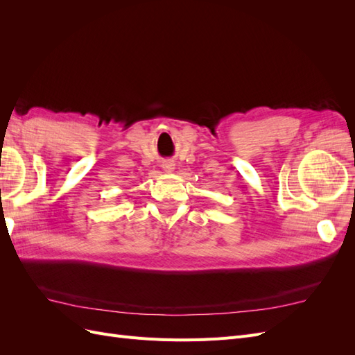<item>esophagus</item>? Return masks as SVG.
I'll list each match as a JSON object with an SVG mask.
<instances>
[{
  "label": "esophagus",
  "instance_id": "34e87169",
  "mask_svg": "<svg viewBox=\"0 0 355 355\" xmlns=\"http://www.w3.org/2000/svg\"><path fill=\"white\" fill-rule=\"evenodd\" d=\"M173 168H175L173 164H164V170L166 171H173Z\"/></svg>",
  "mask_w": 355,
  "mask_h": 355
}]
</instances>
